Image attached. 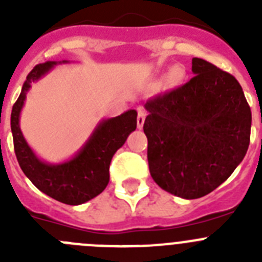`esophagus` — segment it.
I'll return each instance as SVG.
<instances>
[{
  "label": "esophagus",
  "mask_w": 262,
  "mask_h": 262,
  "mask_svg": "<svg viewBox=\"0 0 262 262\" xmlns=\"http://www.w3.org/2000/svg\"><path fill=\"white\" fill-rule=\"evenodd\" d=\"M145 117H147V113H145L143 108H139L138 111V128L142 129L143 126H144V120H145Z\"/></svg>",
  "instance_id": "34e87169"
}]
</instances>
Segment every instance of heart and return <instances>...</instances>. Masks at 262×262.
Returning <instances> with one entry per match:
<instances>
[{"label":"heart","instance_id":"obj_1","mask_svg":"<svg viewBox=\"0 0 262 262\" xmlns=\"http://www.w3.org/2000/svg\"><path fill=\"white\" fill-rule=\"evenodd\" d=\"M185 77H186V71H185L184 67L174 66L169 69L168 73L164 77V85L169 89L177 88L178 85H181L184 82Z\"/></svg>","mask_w":262,"mask_h":262}]
</instances>
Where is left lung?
<instances>
[{"label":"left lung","instance_id":"1","mask_svg":"<svg viewBox=\"0 0 262 262\" xmlns=\"http://www.w3.org/2000/svg\"><path fill=\"white\" fill-rule=\"evenodd\" d=\"M195 76L149 99L144 134L148 165L163 190L184 200L211 193L248 151L252 114L233 76L194 57Z\"/></svg>","mask_w":262,"mask_h":262}]
</instances>
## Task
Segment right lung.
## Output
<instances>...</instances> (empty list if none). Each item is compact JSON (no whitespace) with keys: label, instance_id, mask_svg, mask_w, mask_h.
<instances>
[{"label":"right lung","instance_id":"add662e5","mask_svg":"<svg viewBox=\"0 0 262 262\" xmlns=\"http://www.w3.org/2000/svg\"><path fill=\"white\" fill-rule=\"evenodd\" d=\"M62 61H47L32 69L23 84L17 102L11 110V134L14 151L20 169L41 193L66 205L77 206L93 200L107 186L108 168L115 152L126 143L136 128V110H127L115 118L99 120L84 145L71 159L61 163H47L32 151L23 136L19 118L32 82L48 75Z\"/></svg>","mask_w":262,"mask_h":262}]
</instances>
